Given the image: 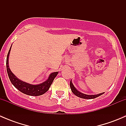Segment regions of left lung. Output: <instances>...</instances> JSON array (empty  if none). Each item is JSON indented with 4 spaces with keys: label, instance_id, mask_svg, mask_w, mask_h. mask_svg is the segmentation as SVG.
Listing matches in <instances>:
<instances>
[{
    "label": "left lung",
    "instance_id": "left-lung-1",
    "mask_svg": "<svg viewBox=\"0 0 126 126\" xmlns=\"http://www.w3.org/2000/svg\"><path fill=\"white\" fill-rule=\"evenodd\" d=\"M70 88L71 90L72 91V92L76 95V96L79 97H80V98L82 99H94L96 98V97H99V96H101L104 93H101L97 94H86L82 93H81L80 91H79V90H77V89H76V88L74 87V85L72 83V81H70Z\"/></svg>",
    "mask_w": 126,
    "mask_h": 126
}]
</instances>
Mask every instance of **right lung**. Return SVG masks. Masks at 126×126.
<instances>
[{
    "mask_svg": "<svg viewBox=\"0 0 126 126\" xmlns=\"http://www.w3.org/2000/svg\"><path fill=\"white\" fill-rule=\"evenodd\" d=\"M11 46H12V44H11L10 50L8 51L7 57V62H6L7 73H8L9 79H10L11 83L15 86L16 88L19 90L22 93L25 94L27 95H29V96H40V95L43 94L46 92H47L49 89V88H50V85H52V83L54 79L55 78L56 76L58 74V72H52L49 75L48 79L44 81L43 83H39V84H30V83H27V82L21 80L11 72V69L9 67V56H10V51H11Z\"/></svg>",
    "mask_w": 126,
    "mask_h": 126,
    "instance_id": "add662e5",
    "label": "right lung"
}]
</instances>
